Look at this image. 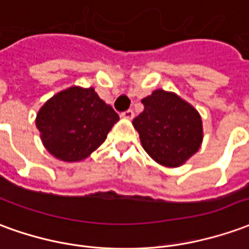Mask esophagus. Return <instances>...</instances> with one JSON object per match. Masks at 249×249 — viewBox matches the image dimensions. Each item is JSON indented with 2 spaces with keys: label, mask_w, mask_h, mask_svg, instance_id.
Returning a JSON list of instances; mask_svg holds the SVG:
<instances>
[{
  "label": "esophagus",
  "mask_w": 249,
  "mask_h": 249,
  "mask_svg": "<svg viewBox=\"0 0 249 249\" xmlns=\"http://www.w3.org/2000/svg\"><path fill=\"white\" fill-rule=\"evenodd\" d=\"M121 116H123V117H124V119L132 120V119H133V117H135V112H133V110H132V109H128V110H125V112L123 113V114H121Z\"/></svg>",
  "instance_id": "34e87169"
}]
</instances>
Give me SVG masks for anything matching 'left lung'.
Listing matches in <instances>:
<instances>
[{
    "mask_svg": "<svg viewBox=\"0 0 249 249\" xmlns=\"http://www.w3.org/2000/svg\"><path fill=\"white\" fill-rule=\"evenodd\" d=\"M142 102L144 110L132 123L142 148L161 166L183 164L202 142L199 113L180 97L164 90H155Z\"/></svg>",
    "mask_w": 249,
    "mask_h": 249,
    "instance_id": "left-lung-1",
    "label": "left lung"
}]
</instances>
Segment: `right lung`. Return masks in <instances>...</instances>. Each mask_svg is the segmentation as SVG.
<instances>
[{
	"label": "right lung",
	"mask_w": 249,
	"mask_h": 249,
	"mask_svg": "<svg viewBox=\"0 0 249 249\" xmlns=\"http://www.w3.org/2000/svg\"><path fill=\"white\" fill-rule=\"evenodd\" d=\"M119 120L94 89L74 86L47 101L37 113L36 126L50 154L63 161H78L105 142Z\"/></svg>",
	"instance_id": "1"
}]
</instances>
